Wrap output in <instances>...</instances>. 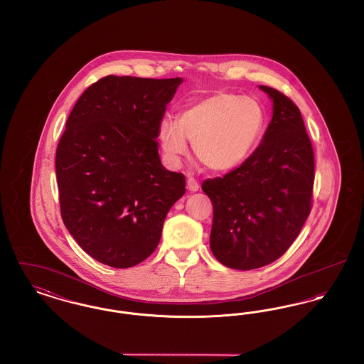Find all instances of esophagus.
<instances>
[{
  "instance_id": "obj_1",
  "label": "esophagus",
  "mask_w": 364,
  "mask_h": 364,
  "mask_svg": "<svg viewBox=\"0 0 364 364\" xmlns=\"http://www.w3.org/2000/svg\"><path fill=\"white\" fill-rule=\"evenodd\" d=\"M187 188H188L191 193L199 191V184H198V181H196L193 177H188V180H187Z\"/></svg>"
}]
</instances>
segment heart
I'll list each match as a JSON object with an SVG mask.
<instances>
[{
    "label": "heart",
    "mask_w": 364,
    "mask_h": 364,
    "mask_svg": "<svg viewBox=\"0 0 364 364\" xmlns=\"http://www.w3.org/2000/svg\"><path fill=\"white\" fill-rule=\"evenodd\" d=\"M265 129V112L252 97L220 92L184 108L178 121L164 118L158 140L168 161L180 164L193 144L195 158L214 173L239 168L256 150Z\"/></svg>",
    "instance_id": "1"
}]
</instances>
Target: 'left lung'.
I'll return each instance as SVG.
<instances>
[{"label": "left lung", "instance_id": "left-lung-1", "mask_svg": "<svg viewBox=\"0 0 364 364\" xmlns=\"http://www.w3.org/2000/svg\"><path fill=\"white\" fill-rule=\"evenodd\" d=\"M272 119L256 151L237 168L205 180L213 203L210 250L240 271L268 265L286 253L311 212L314 150L299 107L269 86Z\"/></svg>", "mask_w": 364, "mask_h": 364}]
</instances>
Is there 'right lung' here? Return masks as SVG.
Masks as SVG:
<instances>
[{
	"instance_id": "1",
	"label": "right lung",
	"mask_w": 364,
	"mask_h": 364,
	"mask_svg": "<svg viewBox=\"0 0 364 364\" xmlns=\"http://www.w3.org/2000/svg\"><path fill=\"white\" fill-rule=\"evenodd\" d=\"M181 82L108 75L86 89L65 122L56 150L62 218L82 250L108 267L150 257L186 193L184 176L164 168L155 140Z\"/></svg>"
}]
</instances>
